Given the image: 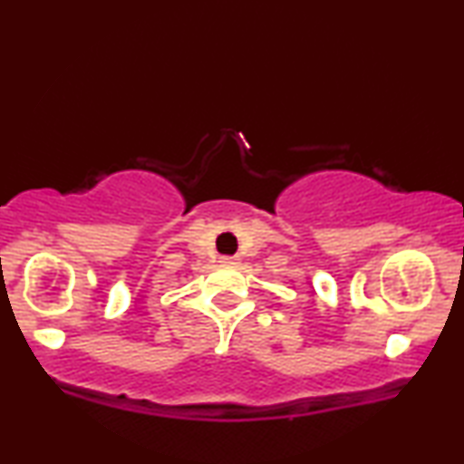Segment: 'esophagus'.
Here are the masks:
<instances>
[{
  "label": "esophagus",
  "mask_w": 464,
  "mask_h": 464,
  "mask_svg": "<svg viewBox=\"0 0 464 464\" xmlns=\"http://www.w3.org/2000/svg\"><path fill=\"white\" fill-rule=\"evenodd\" d=\"M219 262L221 264H226V266H237L238 264V257H219Z\"/></svg>",
  "instance_id": "1"
}]
</instances>
